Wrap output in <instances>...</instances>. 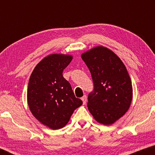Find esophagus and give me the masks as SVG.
Segmentation results:
<instances>
[{
  "mask_svg": "<svg viewBox=\"0 0 155 155\" xmlns=\"http://www.w3.org/2000/svg\"><path fill=\"white\" fill-rule=\"evenodd\" d=\"M81 99H82V102H83V104H85L86 102H87V96H86V95H84V96L82 97Z\"/></svg>",
  "mask_w": 155,
  "mask_h": 155,
  "instance_id": "34e87169",
  "label": "esophagus"
}]
</instances>
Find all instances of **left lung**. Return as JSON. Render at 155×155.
Segmentation results:
<instances>
[{"mask_svg": "<svg viewBox=\"0 0 155 155\" xmlns=\"http://www.w3.org/2000/svg\"><path fill=\"white\" fill-rule=\"evenodd\" d=\"M81 57L94 82V90L88 95L89 111L99 124H113L126 113L132 101V82L126 68L117 55L102 46Z\"/></svg>", "mask_w": 155, "mask_h": 155, "instance_id": "left-lung-1", "label": "left lung"}]
</instances>
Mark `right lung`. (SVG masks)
<instances>
[{
	"label": "right lung",
	"instance_id": "right-lung-1",
	"mask_svg": "<svg viewBox=\"0 0 155 155\" xmlns=\"http://www.w3.org/2000/svg\"><path fill=\"white\" fill-rule=\"evenodd\" d=\"M72 59L71 55H48L36 65L29 78L27 96L30 111L53 130L63 128L74 111L82 104L63 76Z\"/></svg>",
	"mask_w": 155,
	"mask_h": 155
}]
</instances>
